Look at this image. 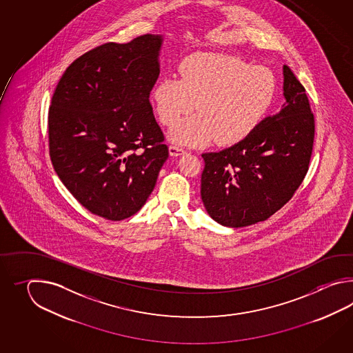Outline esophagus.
I'll list each match as a JSON object with an SVG mask.
<instances>
[{
	"label": "esophagus",
	"mask_w": 353,
	"mask_h": 353,
	"mask_svg": "<svg viewBox=\"0 0 353 353\" xmlns=\"http://www.w3.org/2000/svg\"><path fill=\"white\" fill-rule=\"evenodd\" d=\"M187 151L184 150L183 148L179 146H175V145H170L169 146V154L170 157H180V155H184Z\"/></svg>",
	"instance_id": "obj_1"
}]
</instances>
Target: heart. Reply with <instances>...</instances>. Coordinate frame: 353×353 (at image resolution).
<instances>
[{"label": "heart", "instance_id": "b5f03b06", "mask_svg": "<svg viewBox=\"0 0 353 353\" xmlns=\"http://www.w3.org/2000/svg\"><path fill=\"white\" fill-rule=\"evenodd\" d=\"M276 81L269 69L222 55L201 54L184 60L178 77L161 78L151 92L159 121L174 126L175 143L202 146L217 140L233 145L255 130L269 112Z\"/></svg>", "mask_w": 353, "mask_h": 353}]
</instances>
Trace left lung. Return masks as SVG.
Here are the masks:
<instances>
[{
  "label": "left lung",
  "mask_w": 353,
  "mask_h": 353,
  "mask_svg": "<svg viewBox=\"0 0 353 353\" xmlns=\"http://www.w3.org/2000/svg\"><path fill=\"white\" fill-rule=\"evenodd\" d=\"M285 103L240 143L203 154V204L219 225L246 227L265 221L290 201L309 168L314 116L304 87L283 67Z\"/></svg>",
  "instance_id": "1"
}]
</instances>
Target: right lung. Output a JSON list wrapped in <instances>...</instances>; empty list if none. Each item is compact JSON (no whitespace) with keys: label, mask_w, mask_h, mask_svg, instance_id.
<instances>
[{"label":"right lung","mask_w":353,"mask_h":353,"mask_svg":"<svg viewBox=\"0 0 353 353\" xmlns=\"http://www.w3.org/2000/svg\"><path fill=\"white\" fill-rule=\"evenodd\" d=\"M163 40L146 34L83 54L52 98L54 169L84 208L110 221L140 210L169 157L150 105Z\"/></svg>","instance_id":"obj_1"}]
</instances>
